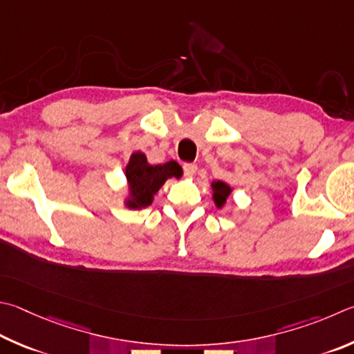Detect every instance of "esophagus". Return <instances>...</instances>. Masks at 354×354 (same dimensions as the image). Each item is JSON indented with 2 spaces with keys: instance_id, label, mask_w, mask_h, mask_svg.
Listing matches in <instances>:
<instances>
[{
  "instance_id": "34e87169",
  "label": "esophagus",
  "mask_w": 354,
  "mask_h": 354,
  "mask_svg": "<svg viewBox=\"0 0 354 354\" xmlns=\"http://www.w3.org/2000/svg\"><path fill=\"white\" fill-rule=\"evenodd\" d=\"M183 169H184V173L187 176H194L195 173H196V169L198 167L195 165V164H190V162H185V164H183Z\"/></svg>"
}]
</instances>
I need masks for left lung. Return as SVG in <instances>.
Instances as JSON below:
<instances>
[{
    "label": "left lung",
    "instance_id": "obj_1",
    "mask_svg": "<svg viewBox=\"0 0 354 354\" xmlns=\"http://www.w3.org/2000/svg\"><path fill=\"white\" fill-rule=\"evenodd\" d=\"M212 190H214V201L218 209H221L226 204L229 195L232 194L230 185L223 181H214L212 183Z\"/></svg>",
    "mask_w": 354,
    "mask_h": 354
}]
</instances>
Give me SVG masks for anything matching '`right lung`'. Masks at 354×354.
I'll return each mask as SVG.
<instances>
[{
  "label": "right lung",
  "instance_id": "obj_1",
  "mask_svg": "<svg viewBox=\"0 0 354 354\" xmlns=\"http://www.w3.org/2000/svg\"><path fill=\"white\" fill-rule=\"evenodd\" d=\"M125 176L130 192L125 205L128 209H142L153 203V196L158 194L167 179L181 178L183 169L175 160L151 165L147 162V156L142 151H136L128 160Z\"/></svg>",
  "mask_w": 354,
  "mask_h": 354
}]
</instances>
